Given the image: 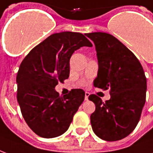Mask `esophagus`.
<instances>
[{
  "instance_id": "1",
  "label": "esophagus",
  "mask_w": 153,
  "mask_h": 153,
  "mask_svg": "<svg viewBox=\"0 0 153 153\" xmlns=\"http://www.w3.org/2000/svg\"><path fill=\"white\" fill-rule=\"evenodd\" d=\"M89 95H90L89 93H88V92H86V93H85V100H86V101L88 99V97H89Z\"/></svg>"
}]
</instances>
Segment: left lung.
Returning a JSON list of instances; mask_svg holds the SVG:
<instances>
[{"mask_svg":"<svg viewBox=\"0 0 153 153\" xmlns=\"http://www.w3.org/2000/svg\"><path fill=\"white\" fill-rule=\"evenodd\" d=\"M95 44L98 72L93 84L110 88L111 98L103 102L95 94L91 125L95 134L106 141H118L138 125L146 101L147 79L139 60L114 36L102 32L85 33Z\"/></svg>","mask_w":153,"mask_h":153,"instance_id":"1","label":"left lung"}]
</instances>
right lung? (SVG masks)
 Masks as SVG:
<instances>
[{"mask_svg":"<svg viewBox=\"0 0 153 153\" xmlns=\"http://www.w3.org/2000/svg\"><path fill=\"white\" fill-rule=\"evenodd\" d=\"M93 47L80 33L62 32L49 36L32 49L20 64L17 100L27 125L46 138L63 134L84 100L83 89L60 97L55 90L70 75V59L74 51Z\"/></svg>","mask_w":153,"mask_h":153,"instance_id":"add662e5","label":"right lung"}]
</instances>
